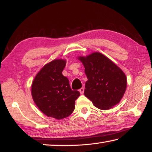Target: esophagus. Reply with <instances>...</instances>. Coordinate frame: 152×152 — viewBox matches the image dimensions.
<instances>
[{
    "mask_svg": "<svg viewBox=\"0 0 152 152\" xmlns=\"http://www.w3.org/2000/svg\"><path fill=\"white\" fill-rule=\"evenodd\" d=\"M79 92H80L81 94H82L84 93V88H81L79 90Z\"/></svg>",
    "mask_w": 152,
    "mask_h": 152,
    "instance_id": "obj_1",
    "label": "esophagus"
}]
</instances>
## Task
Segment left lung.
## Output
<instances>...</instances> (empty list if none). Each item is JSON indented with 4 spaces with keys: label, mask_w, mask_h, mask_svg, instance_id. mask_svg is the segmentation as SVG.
Instances as JSON below:
<instances>
[{
    "label": "left lung",
    "mask_w": 152,
    "mask_h": 152,
    "mask_svg": "<svg viewBox=\"0 0 152 152\" xmlns=\"http://www.w3.org/2000/svg\"><path fill=\"white\" fill-rule=\"evenodd\" d=\"M78 59L83 64L88 78L84 94L94 106L107 110L119 103L127 88L124 72L101 53L94 52Z\"/></svg>",
    "instance_id": "left-lung-1"
}]
</instances>
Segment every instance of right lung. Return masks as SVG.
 <instances>
[{
  "mask_svg": "<svg viewBox=\"0 0 152 152\" xmlns=\"http://www.w3.org/2000/svg\"><path fill=\"white\" fill-rule=\"evenodd\" d=\"M64 60H54L43 67L31 86L33 101L48 117L61 119L74 111L75 101L80 95L71 89L68 79L62 75Z\"/></svg>",
  "mask_w": 152,
  "mask_h": 152,
  "instance_id": "obj_1",
  "label": "right lung"
}]
</instances>
